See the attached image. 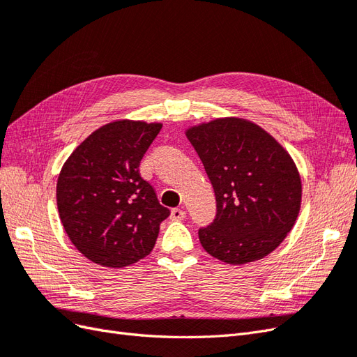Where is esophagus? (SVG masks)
<instances>
[{
    "label": "esophagus",
    "instance_id": "1",
    "mask_svg": "<svg viewBox=\"0 0 357 357\" xmlns=\"http://www.w3.org/2000/svg\"><path fill=\"white\" fill-rule=\"evenodd\" d=\"M171 220H176V222H180L186 218V211L181 210V208H172L171 210V214H169Z\"/></svg>",
    "mask_w": 357,
    "mask_h": 357
}]
</instances>
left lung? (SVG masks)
<instances>
[{
  "label": "left lung",
  "instance_id": "left-lung-1",
  "mask_svg": "<svg viewBox=\"0 0 357 357\" xmlns=\"http://www.w3.org/2000/svg\"><path fill=\"white\" fill-rule=\"evenodd\" d=\"M211 181L218 213L199 229L204 250L244 265L283 243L301 210L302 183L287 150L243 117H219L186 129Z\"/></svg>",
  "mask_w": 357,
  "mask_h": 357
}]
</instances>
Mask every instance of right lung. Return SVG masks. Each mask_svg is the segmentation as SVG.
<instances>
[{
	"label": "right lung",
	"mask_w": 357,
	"mask_h": 357,
	"mask_svg": "<svg viewBox=\"0 0 357 357\" xmlns=\"http://www.w3.org/2000/svg\"><path fill=\"white\" fill-rule=\"evenodd\" d=\"M162 123L121 119L75 147L59 172L56 204L74 247L109 268L138 262L153 250L169 210L138 172Z\"/></svg>",
	"instance_id": "obj_1"
}]
</instances>
